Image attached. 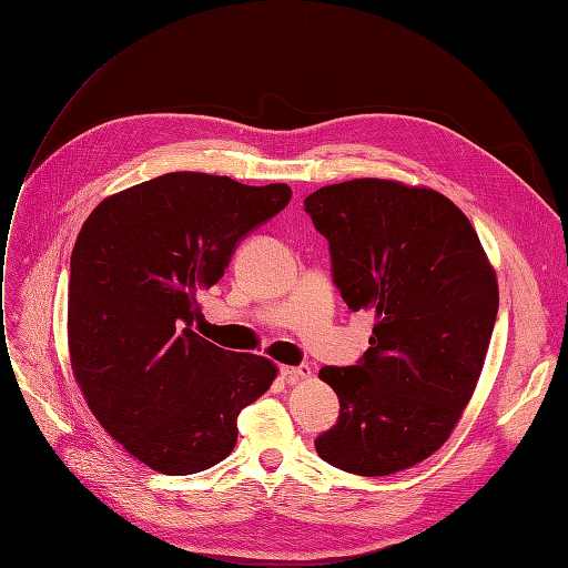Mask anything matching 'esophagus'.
Wrapping results in <instances>:
<instances>
[{
  "label": "esophagus",
  "mask_w": 568,
  "mask_h": 568,
  "mask_svg": "<svg viewBox=\"0 0 568 568\" xmlns=\"http://www.w3.org/2000/svg\"><path fill=\"white\" fill-rule=\"evenodd\" d=\"M282 376L288 384H296L301 379H307L313 376V367L311 365H298V367H282Z\"/></svg>",
  "instance_id": "esophagus-1"
}]
</instances>
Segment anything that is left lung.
Instances as JSON below:
<instances>
[{
	"label": "left lung",
	"mask_w": 568,
	"mask_h": 568,
	"mask_svg": "<svg viewBox=\"0 0 568 568\" xmlns=\"http://www.w3.org/2000/svg\"><path fill=\"white\" fill-rule=\"evenodd\" d=\"M305 213L329 242L341 298L376 320L357 365L320 369L341 412L317 455L357 476L415 467L471 400L500 303L495 270L467 215L434 189L351 180L317 189Z\"/></svg>",
	"instance_id": "1"
}]
</instances>
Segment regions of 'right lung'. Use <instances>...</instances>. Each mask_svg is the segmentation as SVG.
I'll list each match as a JSON object with an SVG mask.
<instances>
[{
  "mask_svg": "<svg viewBox=\"0 0 568 568\" xmlns=\"http://www.w3.org/2000/svg\"><path fill=\"white\" fill-rule=\"evenodd\" d=\"M288 199V184L168 173L84 220L68 277L73 374L97 422L151 469L186 476L225 459L239 412L277 376L267 357L222 351L192 324L199 291Z\"/></svg>",
  "mask_w": 568,
  "mask_h": 568,
  "instance_id": "right-lung-1",
  "label": "right lung"
}]
</instances>
